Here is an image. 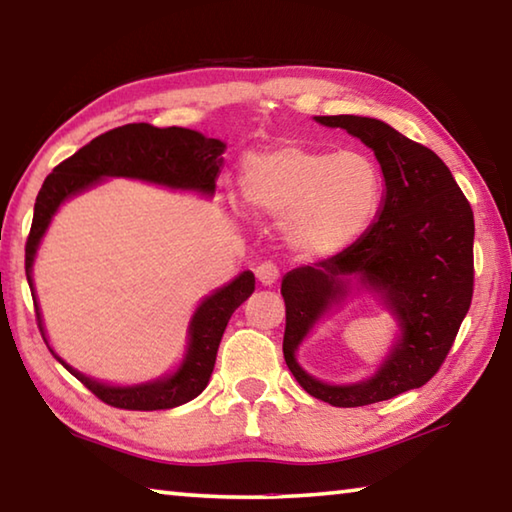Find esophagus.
<instances>
[{"label": "esophagus", "mask_w": 512, "mask_h": 512, "mask_svg": "<svg viewBox=\"0 0 512 512\" xmlns=\"http://www.w3.org/2000/svg\"><path fill=\"white\" fill-rule=\"evenodd\" d=\"M255 275L264 287H271V284L277 282V277H280V268H277V264L273 262H262L255 268Z\"/></svg>", "instance_id": "1"}]
</instances>
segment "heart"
I'll return each instance as SVG.
<instances>
[{"label":"heart","mask_w":512,"mask_h":512,"mask_svg":"<svg viewBox=\"0 0 512 512\" xmlns=\"http://www.w3.org/2000/svg\"><path fill=\"white\" fill-rule=\"evenodd\" d=\"M239 185L248 210L282 219L289 244L307 257L334 255L359 239L384 194L370 155L296 142L248 155Z\"/></svg>","instance_id":"1"}]
</instances>
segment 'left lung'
I'll return each mask as SVG.
<instances>
[{
	"label": "left lung",
	"instance_id": "obj_1",
	"mask_svg": "<svg viewBox=\"0 0 512 512\" xmlns=\"http://www.w3.org/2000/svg\"><path fill=\"white\" fill-rule=\"evenodd\" d=\"M345 128L375 151L386 180L379 219L359 241L282 280L287 307L284 361L316 400L366 406L420 388L443 366L474 293V214L452 171L427 146L384 121L354 115L316 117ZM350 274L379 290L403 325V339L378 375L352 387H329L295 363V350L317 316L344 292Z\"/></svg>",
	"mask_w": 512,
	"mask_h": 512
}]
</instances>
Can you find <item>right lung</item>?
I'll return each instance as SVG.
<instances>
[{"label": "right lung", "mask_w": 512, "mask_h": 512, "mask_svg": "<svg viewBox=\"0 0 512 512\" xmlns=\"http://www.w3.org/2000/svg\"><path fill=\"white\" fill-rule=\"evenodd\" d=\"M225 144L221 140H212L189 128H158L151 124H126L112 131L94 137L90 144L76 151L72 158H67L54 167L42 183L36 210H33L31 232L24 246V268H27V280L36 307L38 327L42 332V320L38 311V300L33 293L31 266L33 257L42 235H45L51 216L58 210V205L72 194H79L90 185L99 183V178L106 176H126L142 178L151 183L180 187V189H198V192L212 194L214 180L221 167V153ZM255 291V275L246 271L237 280H232L228 287L212 293L205 298L201 307L196 309L189 327V350L183 366L167 379H158L153 384H142L133 388H112L103 386L99 381L81 375L74 368L51 354L72 372V375L88 388L90 393L99 397L115 409L126 411H160L173 409L196 395L205 391L207 381L214 370L216 350H219L221 336L225 332L230 316ZM45 339V334H42ZM47 343V339H45Z\"/></svg>", "instance_id": "1"}]
</instances>
